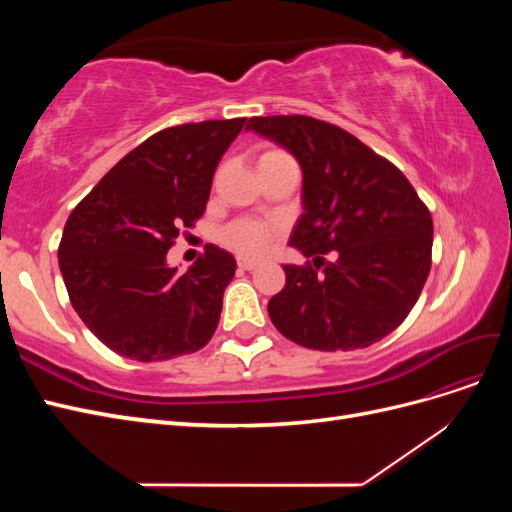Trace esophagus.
<instances>
[{
  "label": "esophagus",
  "instance_id": "esophagus-1",
  "mask_svg": "<svg viewBox=\"0 0 512 512\" xmlns=\"http://www.w3.org/2000/svg\"><path fill=\"white\" fill-rule=\"evenodd\" d=\"M237 265L245 271H252L258 267V260H252V258H237Z\"/></svg>",
  "mask_w": 512,
  "mask_h": 512
}]
</instances>
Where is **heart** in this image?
<instances>
[{
    "label": "heart",
    "instance_id": "b5f03b06",
    "mask_svg": "<svg viewBox=\"0 0 512 512\" xmlns=\"http://www.w3.org/2000/svg\"><path fill=\"white\" fill-rule=\"evenodd\" d=\"M273 156H286L284 151H267L262 153L260 160L273 158ZM280 232V226L275 222H262V220H237L224 228L222 232V241L239 254L245 256H258L267 250L271 241L277 237Z\"/></svg>",
    "mask_w": 512,
    "mask_h": 512
}]
</instances>
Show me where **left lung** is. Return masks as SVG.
<instances>
[{
	"instance_id": "obj_1",
	"label": "left lung",
	"mask_w": 512,
	"mask_h": 512,
	"mask_svg": "<svg viewBox=\"0 0 512 512\" xmlns=\"http://www.w3.org/2000/svg\"><path fill=\"white\" fill-rule=\"evenodd\" d=\"M247 130L290 151L303 173L290 245L307 265H284L269 316L290 342L356 350L406 320L431 269L433 222L404 173L350 132L305 115L252 117ZM335 251L327 263L322 253Z\"/></svg>"
}]
</instances>
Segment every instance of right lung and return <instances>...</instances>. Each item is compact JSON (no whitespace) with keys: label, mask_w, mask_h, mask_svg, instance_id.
Masks as SVG:
<instances>
[{"label":"right lung","mask_w":512,"mask_h":512,"mask_svg":"<svg viewBox=\"0 0 512 512\" xmlns=\"http://www.w3.org/2000/svg\"><path fill=\"white\" fill-rule=\"evenodd\" d=\"M245 117L160 130L121 158L70 213L59 271L74 312L113 352L168 361L207 346L237 262L207 245L188 271L166 252L205 213L213 173Z\"/></svg>","instance_id":"add662e5"}]
</instances>
